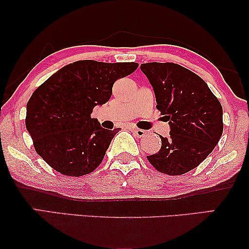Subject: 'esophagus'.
Here are the masks:
<instances>
[{
    "instance_id": "1",
    "label": "esophagus",
    "mask_w": 249,
    "mask_h": 249,
    "mask_svg": "<svg viewBox=\"0 0 249 249\" xmlns=\"http://www.w3.org/2000/svg\"><path fill=\"white\" fill-rule=\"evenodd\" d=\"M134 132H135V135L137 136L138 138H142V137H144V136H145L146 134H147V131L142 130V129H138V128L134 129Z\"/></svg>"
}]
</instances>
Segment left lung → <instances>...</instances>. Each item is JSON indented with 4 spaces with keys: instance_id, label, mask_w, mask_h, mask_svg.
Segmentation results:
<instances>
[{
    "instance_id": "8db88e82",
    "label": "left lung",
    "mask_w": 249,
    "mask_h": 249,
    "mask_svg": "<svg viewBox=\"0 0 249 249\" xmlns=\"http://www.w3.org/2000/svg\"><path fill=\"white\" fill-rule=\"evenodd\" d=\"M141 70L151 83L156 107L169 122L170 134L147 156L158 171L180 176L198 166L219 142L223 132L220 102L199 76L176 63L149 62Z\"/></svg>"
}]
</instances>
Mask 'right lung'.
Instances as JSON below:
<instances>
[{"mask_svg":"<svg viewBox=\"0 0 249 249\" xmlns=\"http://www.w3.org/2000/svg\"><path fill=\"white\" fill-rule=\"evenodd\" d=\"M138 63L81 60L61 68L27 103L26 128L38 155L57 172L80 177L103 161L119 128L107 130L90 114L111 98L113 84Z\"/></svg>","mask_w":249,"mask_h":249,"instance_id":"right-lung-1","label":"right lung"}]
</instances>
